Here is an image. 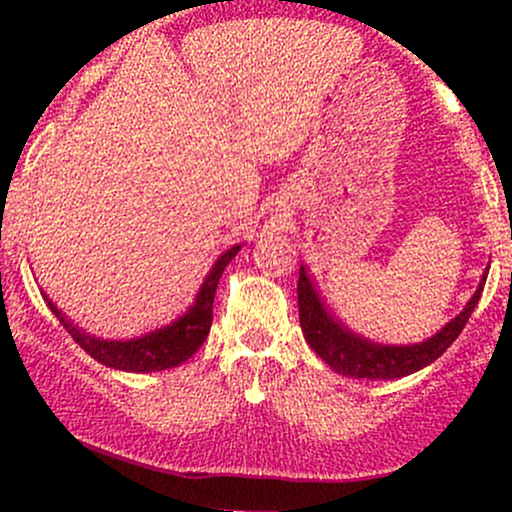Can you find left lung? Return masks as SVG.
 Returning a JSON list of instances; mask_svg holds the SVG:
<instances>
[{
    "mask_svg": "<svg viewBox=\"0 0 512 512\" xmlns=\"http://www.w3.org/2000/svg\"><path fill=\"white\" fill-rule=\"evenodd\" d=\"M486 276H489V267L481 274L477 291L469 298V303L464 305L462 313L452 317L443 330L428 337L426 342L378 344L373 339L354 332L351 327H346L332 313V308L325 303L320 289H317L313 274L308 272L305 264H301V276H298V315H301L305 342L339 375L368 380L404 378V375H411L416 370L431 366L460 337L469 315L477 308L481 291H484L486 284Z\"/></svg>",
    "mask_w": 512,
    "mask_h": 512,
    "instance_id": "obj_1",
    "label": "left lung"
}]
</instances>
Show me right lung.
I'll return each instance as SVG.
<instances>
[{"mask_svg": "<svg viewBox=\"0 0 512 512\" xmlns=\"http://www.w3.org/2000/svg\"><path fill=\"white\" fill-rule=\"evenodd\" d=\"M240 252V245H233L223 255L211 264L209 274L204 276L202 286H199L195 301L180 317H175L170 325L158 327L142 334V337L132 339H103L96 334L81 330L69 320L67 315L50 301L48 293H43L45 303L50 305L52 315L62 322V327L72 334V339L88 356L96 358L103 366L125 370V373H156V370L175 368L185 363L199 346L204 344L211 330V313H214V293L219 286V279L228 262Z\"/></svg>", "mask_w": 512, "mask_h": 512, "instance_id": "obj_1", "label": "right lung"}]
</instances>
